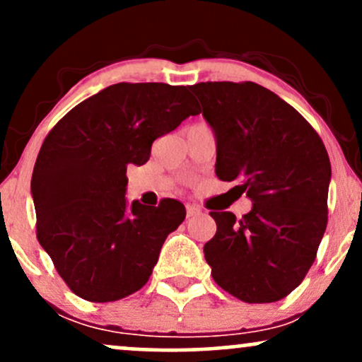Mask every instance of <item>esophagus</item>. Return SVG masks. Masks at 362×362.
I'll return each instance as SVG.
<instances>
[{"label":"esophagus","mask_w":362,"mask_h":362,"mask_svg":"<svg viewBox=\"0 0 362 362\" xmlns=\"http://www.w3.org/2000/svg\"><path fill=\"white\" fill-rule=\"evenodd\" d=\"M187 218H194V216H199L202 214V209L201 207L194 206V204H187Z\"/></svg>","instance_id":"esophagus-1"}]
</instances>
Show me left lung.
I'll return each mask as SVG.
<instances>
[{"mask_svg":"<svg viewBox=\"0 0 362 362\" xmlns=\"http://www.w3.org/2000/svg\"><path fill=\"white\" fill-rule=\"evenodd\" d=\"M190 90L214 131L216 175L238 182V195L253 202L240 219L211 211V276L245 303L279 301L305 279L325 233V144L300 112L257 83L207 81Z\"/></svg>","mask_w":362,"mask_h":362,"instance_id":"obj_1","label":"left lung"}]
</instances>
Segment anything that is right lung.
<instances>
[{"label":"right lung","mask_w":362,"mask_h":362,"mask_svg":"<svg viewBox=\"0 0 362 362\" xmlns=\"http://www.w3.org/2000/svg\"><path fill=\"white\" fill-rule=\"evenodd\" d=\"M199 112L187 86L117 83L45 136L30 185L37 240L76 296L117 301L148 282L185 207L175 199L127 207V165L146 163L153 141Z\"/></svg>","instance_id":"obj_1"}]
</instances>
